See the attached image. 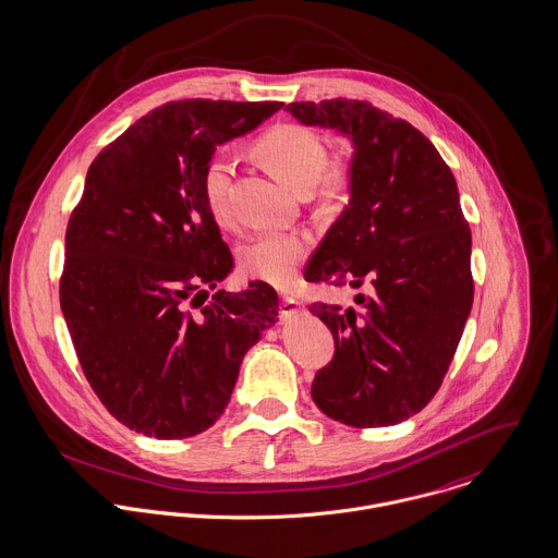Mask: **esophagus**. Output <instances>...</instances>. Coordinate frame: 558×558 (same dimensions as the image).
I'll use <instances>...</instances> for the list:
<instances>
[{
  "label": "esophagus",
  "instance_id": "obj_1",
  "mask_svg": "<svg viewBox=\"0 0 558 558\" xmlns=\"http://www.w3.org/2000/svg\"><path fill=\"white\" fill-rule=\"evenodd\" d=\"M300 313V302L293 298H282L280 300V317L282 319H291Z\"/></svg>",
  "mask_w": 558,
  "mask_h": 558
}]
</instances>
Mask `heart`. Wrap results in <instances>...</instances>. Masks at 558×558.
<instances>
[{"mask_svg": "<svg viewBox=\"0 0 558 558\" xmlns=\"http://www.w3.org/2000/svg\"><path fill=\"white\" fill-rule=\"evenodd\" d=\"M260 161L293 190L313 187L328 163L324 142L300 124H278L269 129L254 146ZM232 177V159L216 153L203 170V194L209 209L222 218ZM308 254V239L298 232L265 230L239 247L241 269L269 284H289Z\"/></svg>", "mask_w": 558, "mask_h": 558, "instance_id": "obj_1", "label": "heart"}]
</instances>
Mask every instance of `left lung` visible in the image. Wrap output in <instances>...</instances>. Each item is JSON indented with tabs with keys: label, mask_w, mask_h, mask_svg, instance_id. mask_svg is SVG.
<instances>
[{
	"label": "left lung",
	"mask_w": 558,
	"mask_h": 558,
	"mask_svg": "<svg viewBox=\"0 0 558 558\" xmlns=\"http://www.w3.org/2000/svg\"><path fill=\"white\" fill-rule=\"evenodd\" d=\"M284 110L353 146L349 205L304 271L308 282L357 291L347 308L311 306L336 344L313 401L349 427L403 423L442 386L472 308V234L454 177L418 129L366 101Z\"/></svg>",
	"instance_id": "obj_1"
}]
</instances>
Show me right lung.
Listing matches in <instances>:
<instances>
[{"mask_svg": "<svg viewBox=\"0 0 558 558\" xmlns=\"http://www.w3.org/2000/svg\"><path fill=\"white\" fill-rule=\"evenodd\" d=\"M280 108L172 101L88 168L66 226L60 306L95 395L137 434L181 440L209 429L245 351L278 322V295L260 280L209 300L232 254L201 179L220 144Z\"/></svg>", "mask_w": 558, "mask_h": 558, "instance_id": "add662e5", "label": "right lung"}]
</instances>
